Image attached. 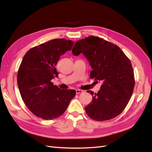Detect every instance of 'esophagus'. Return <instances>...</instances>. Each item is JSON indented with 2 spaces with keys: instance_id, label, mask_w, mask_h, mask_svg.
Listing matches in <instances>:
<instances>
[{
  "instance_id": "34e87169",
  "label": "esophagus",
  "mask_w": 152,
  "mask_h": 152,
  "mask_svg": "<svg viewBox=\"0 0 152 152\" xmlns=\"http://www.w3.org/2000/svg\"><path fill=\"white\" fill-rule=\"evenodd\" d=\"M83 92V91L82 90H76V94H79L80 93H82Z\"/></svg>"
}]
</instances>
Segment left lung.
<instances>
[{
	"label": "left lung",
	"mask_w": 152,
	"mask_h": 152,
	"mask_svg": "<svg viewBox=\"0 0 152 152\" xmlns=\"http://www.w3.org/2000/svg\"><path fill=\"white\" fill-rule=\"evenodd\" d=\"M72 53L75 56L82 53L92 68L90 78L102 83L97 94L90 91L93 99L85 107L88 116L103 121L119 115L128 104L135 86L129 59L119 46L94 36L77 41Z\"/></svg>",
	"instance_id": "1"
}]
</instances>
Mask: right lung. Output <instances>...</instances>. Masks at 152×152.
<instances>
[{"label": "right lung", "mask_w": 152, "mask_h": 152, "mask_svg": "<svg viewBox=\"0 0 152 152\" xmlns=\"http://www.w3.org/2000/svg\"><path fill=\"white\" fill-rule=\"evenodd\" d=\"M74 42L64 39L49 40L29 50L17 73V84L25 104L40 118L53 120L63 114L76 94L61 90L51 83L58 77L55 66L60 57L72 50Z\"/></svg>", "instance_id": "obj_1"}]
</instances>
